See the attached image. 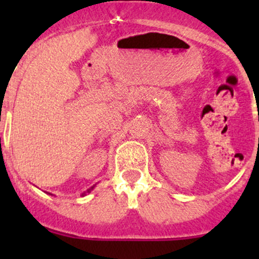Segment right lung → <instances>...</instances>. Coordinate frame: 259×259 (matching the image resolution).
<instances>
[{
  "label": "right lung",
  "instance_id": "obj_1",
  "mask_svg": "<svg viewBox=\"0 0 259 259\" xmlns=\"http://www.w3.org/2000/svg\"><path fill=\"white\" fill-rule=\"evenodd\" d=\"M94 187H95V185H94ZM94 187H91V188H90V189H88V190H86V192H83V193H82V194H81V195H82V197H83V195H85V194H86V193H90V192H91V190H93V189H94Z\"/></svg>",
  "mask_w": 259,
  "mask_h": 259
}]
</instances>
